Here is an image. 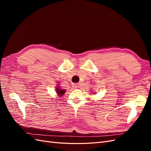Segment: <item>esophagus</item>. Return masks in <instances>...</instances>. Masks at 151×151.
<instances>
[{
	"label": "esophagus",
	"instance_id": "1",
	"mask_svg": "<svg viewBox=\"0 0 151 151\" xmlns=\"http://www.w3.org/2000/svg\"><path fill=\"white\" fill-rule=\"evenodd\" d=\"M72 87L74 88H78L79 86V84H72Z\"/></svg>",
	"mask_w": 151,
	"mask_h": 151
}]
</instances>
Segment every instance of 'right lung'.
<instances>
[{
  "mask_svg": "<svg viewBox=\"0 0 151 151\" xmlns=\"http://www.w3.org/2000/svg\"><path fill=\"white\" fill-rule=\"evenodd\" d=\"M65 90L64 89H61L58 86H57L56 88V93L59 96H62L64 94V93H65Z\"/></svg>",
  "mask_w": 151,
  "mask_h": 151,
  "instance_id": "right-lung-1",
  "label": "right lung"
}]
</instances>
